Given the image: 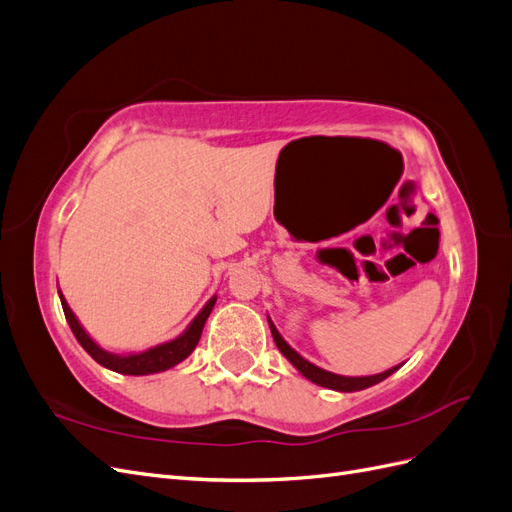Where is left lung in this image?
<instances>
[{
	"label": "left lung",
	"instance_id": "obj_1",
	"mask_svg": "<svg viewBox=\"0 0 512 512\" xmlns=\"http://www.w3.org/2000/svg\"><path fill=\"white\" fill-rule=\"evenodd\" d=\"M269 327H271V335H273L275 346L280 348V352L286 356V359L301 371V376H305L309 382H314L318 386H324V389H333V391H339V393L363 391V389H369V386L382 382L384 378H389L401 367V365H395V367L386 369V371H382V374H376V376H339V374H333V371H327V369H322L314 363H309L307 359H303V356L297 350L290 348L286 339L280 335V331L275 329V324H273L271 318H269Z\"/></svg>",
	"mask_w": 512,
	"mask_h": 512
}]
</instances>
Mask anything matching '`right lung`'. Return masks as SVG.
I'll return each instance as SVG.
<instances>
[{
	"label": "right lung",
	"instance_id": "obj_1",
	"mask_svg": "<svg viewBox=\"0 0 512 512\" xmlns=\"http://www.w3.org/2000/svg\"><path fill=\"white\" fill-rule=\"evenodd\" d=\"M59 299H61V307H64V314L66 320L70 324V329L76 337V342H79L85 352L94 359L96 363H100L102 367L117 371V374H126V376H149V374H158V371H166L170 367L179 365L181 361L188 359V356L194 352L200 333H203L205 322L211 314V309L218 301V297H213L205 303V307L200 309L198 316L188 324V329H185L179 337L170 339L166 344L160 346H153L145 352H132V354H113L104 348H100L94 339L89 337V333L83 329V324L79 322V318L74 316V312L70 309L68 301L64 299V294L59 290Z\"/></svg>",
	"mask_w": 512,
	"mask_h": 512
}]
</instances>
